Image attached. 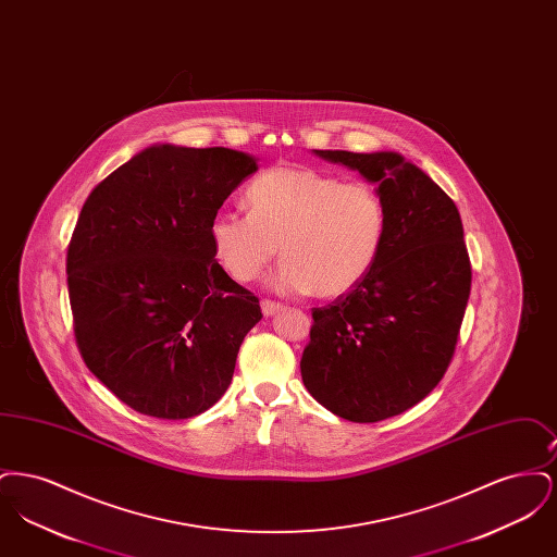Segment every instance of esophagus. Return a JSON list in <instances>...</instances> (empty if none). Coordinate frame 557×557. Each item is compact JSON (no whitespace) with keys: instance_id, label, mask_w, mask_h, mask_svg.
<instances>
[{"instance_id":"34e87169","label":"esophagus","mask_w":557,"mask_h":557,"mask_svg":"<svg viewBox=\"0 0 557 557\" xmlns=\"http://www.w3.org/2000/svg\"><path fill=\"white\" fill-rule=\"evenodd\" d=\"M282 309H284V305H280V302H273V300H261V311H263V315H265V318H271V315L280 313Z\"/></svg>"}]
</instances>
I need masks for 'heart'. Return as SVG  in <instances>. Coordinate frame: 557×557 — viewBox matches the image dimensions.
<instances>
[{"instance_id":"1","label":"heart","mask_w":557,"mask_h":557,"mask_svg":"<svg viewBox=\"0 0 557 557\" xmlns=\"http://www.w3.org/2000/svg\"><path fill=\"white\" fill-rule=\"evenodd\" d=\"M244 198L248 212H214L209 225L212 252L236 282L257 280L280 250L286 261L271 277L275 290L336 298L355 290L380 259L386 209L368 184L275 166Z\"/></svg>"}]
</instances>
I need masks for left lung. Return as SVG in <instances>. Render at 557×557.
<instances>
[{
	"instance_id": "1",
	"label": "left lung",
	"mask_w": 557,
	"mask_h": 557,
	"mask_svg": "<svg viewBox=\"0 0 557 557\" xmlns=\"http://www.w3.org/2000/svg\"><path fill=\"white\" fill-rule=\"evenodd\" d=\"M313 154L375 186L386 209V239L355 290L313 311L302 382L334 416L382 422L428 397L449 368L472 286L461 216L398 152Z\"/></svg>"
}]
</instances>
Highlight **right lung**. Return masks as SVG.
Here are the masks:
<instances>
[{
    "label": "right lung",
    "instance_id": "right-lung-1",
    "mask_svg": "<svg viewBox=\"0 0 557 557\" xmlns=\"http://www.w3.org/2000/svg\"><path fill=\"white\" fill-rule=\"evenodd\" d=\"M259 159L157 144L81 209L66 273L81 357L125 405L187 420L225 395L259 298L212 252L209 225Z\"/></svg>",
    "mask_w": 557,
    "mask_h": 557
}]
</instances>
